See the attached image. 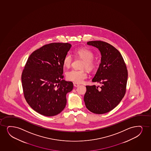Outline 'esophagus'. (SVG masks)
<instances>
[{
    "label": "esophagus",
    "instance_id": "1",
    "mask_svg": "<svg viewBox=\"0 0 151 151\" xmlns=\"http://www.w3.org/2000/svg\"><path fill=\"white\" fill-rule=\"evenodd\" d=\"M73 85L76 87H78L79 85H80V84H78V83H73Z\"/></svg>",
    "mask_w": 151,
    "mask_h": 151
}]
</instances>
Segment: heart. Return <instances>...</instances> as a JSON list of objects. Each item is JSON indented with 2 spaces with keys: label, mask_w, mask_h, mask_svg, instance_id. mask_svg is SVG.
Segmentation results:
<instances>
[{
  "label": "heart",
  "mask_w": 151,
  "mask_h": 151,
  "mask_svg": "<svg viewBox=\"0 0 151 151\" xmlns=\"http://www.w3.org/2000/svg\"><path fill=\"white\" fill-rule=\"evenodd\" d=\"M76 55L80 59L83 60L81 68L86 69L89 71L93 70L96 66V61L94 59L93 52L86 48H81L76 52ZM73 58L71 55L67 54L63 59V64L66 67H69L73 62ZM67 80L76 83H80L87 78V73L84 69L77 70L73 69L66 73Z\"/></svg>",
  "instance_id": "1"
}]
</instances>
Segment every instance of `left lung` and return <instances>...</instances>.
<instances>
[{"label": "left lung", "mask_w": 151, "mask_h": 151, "mask_svg": "<svg viewBox=\"0 0 151 151\" xmlns=\"http://www.w3.org/2000/svg\"><path fill=\"white\" fill-rule=\"evenodd\" d=\"M87 44L97 48L101 54V63L92 81L99 86H86L84 100L91 112L101 114L119 105L126 93L128 70L122 55L107 42L92 41Z\"/></svg>", "instance_id": "8db88e82"}]
</instances>
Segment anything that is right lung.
Returning <instances> with one entry per match:
<instances>
[{
    "instance_id": "add662e5",
    "label": "right lung",
    "mask_w": 151,
    "mask_h": 151,
    "mask_svg": "<svg viewBox=\"0 0 151 151\" xmlns=\"http://www.w3.org/2000/svg\"><path fill=\"white\" fill-rule=\"evenodd\" d=\"M71 45L52 43L29 55L21 75L26 101L37 112L46 116L59 114L66 105V94L73 82L63 80V59Z\"/></svg>"
}]
</instances>
